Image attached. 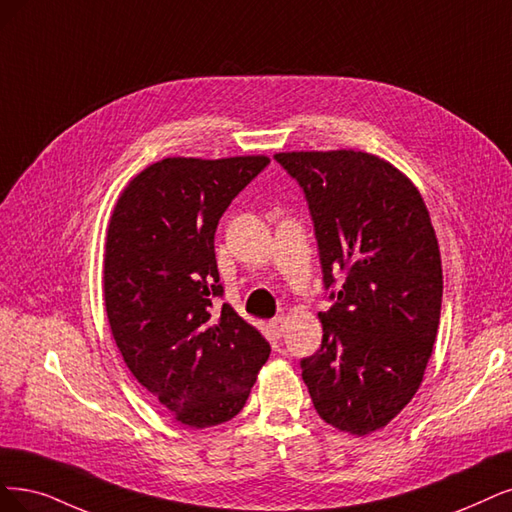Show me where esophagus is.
I'll use <instances>...</instances> for the list:
<instances>
[{"label":"esophagus","mask_w":512,"mask_h":512,"mask_svg":"<svg viewBox=\"0 0 512 512\" xmlns=\"http://www.w3.org/2000/svg\"><path fill=\"white\" fill-rule=\"evenodd\" d=\"M270 329H272L276 335H280V333H282V329H285V316H276V318H272V320H270Z\"/></svg>","instance_id":"esophagus-1"}]
</instances>
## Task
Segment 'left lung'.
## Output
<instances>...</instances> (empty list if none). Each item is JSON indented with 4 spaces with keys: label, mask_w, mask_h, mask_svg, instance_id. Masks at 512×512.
I'll use <instances>...</instances> for the list:
<instances>
[{
    "label": "left lung",
    "mask_w": 512,
    "mask_h": 512,
    "mask_svg": "<svg viewBox=\"0 0 512 512\" xmlns=\"http://www.w3.org/2000/svg\"><path fill=\"white\" fill-rule=\"evenodd\" d=\"M274 160L306 196L333 301L318 312L323 344L301 358V377L320 418L363 437L422 384L441 318L439 242L418 187L382 158L337 149Z\"/></svg>",
    "instance_id": "obj_1"
}]
</instances>
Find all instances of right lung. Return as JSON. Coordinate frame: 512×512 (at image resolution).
<instances>
[{
  "instance_id": "add662e5",
  "label": "right lung",
  "mask_w": 512,
  "mask_h": 512,
  "mask_svg": "<svg viewBox=\"0 0 512 512\" xmlns=\"http://www.w3.org/2000/svg\"><path fill=\"white\" fill-rule=\"evenodd\" d=\"M266 156L164 158L132 179L109 221L103 295L130 373L189 428L244 407L270 344L223 297L215 232Z\"/></svg>"
}]
</instances>
